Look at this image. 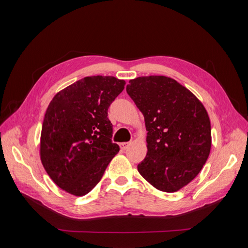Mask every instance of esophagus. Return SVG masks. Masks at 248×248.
Listing matches in <instances>:
<instances>
[{"label":"esophagus","mask_w":248,"mask_h":248,"mask_svg":"<svg viewBox=\"0 0 248 248\" xmlns=\"http://www.w3.org/2000/svg\"><path fill=\"white\" fill-rule=\"evenodd\" d=\"M129 145H130V142L124 141V142H121V144H120V148H121V150H126L127 148H128Z\"/></svg>","instance_id":"esophagus-1"}]
</instances>
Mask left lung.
Instances as JSON below:
<instances>
[{
	"instance_id": "left-lung-1",
	"label": "left lung",
	"mask_w": 248,
	"mask_h": 248,
	"mask_svg": "<svg viewBox=\"0 0 248 248\" xmlns=\"http://www.w3.org/2000/svg\"><path fill=\"white\" fill-rule=\"evenodd\" d=\"M126 91L145 117L148 152L138 170L155 188L175 192L191 182L211 149V124L202 102L175 79H131Z\"/></svg>"
}]
</instances>
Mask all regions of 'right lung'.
<instances>
[{"instance_id": "obj_1", "label": "right lung", "mask_w": 248, "mask_h": 248, "mask_svg": "<svg viewBox=\"0 0 248 248\" xmlns=\"http://www.w3.org/2000/svg\"><path fill=\"white\" fill-rule=\"evenodd\" d=\"M114 77H87L59 92L44 116L40 156L60 188L81 197L100 181L119 152L108 108L124 90Z\"/></svg>"}]
</instances>
